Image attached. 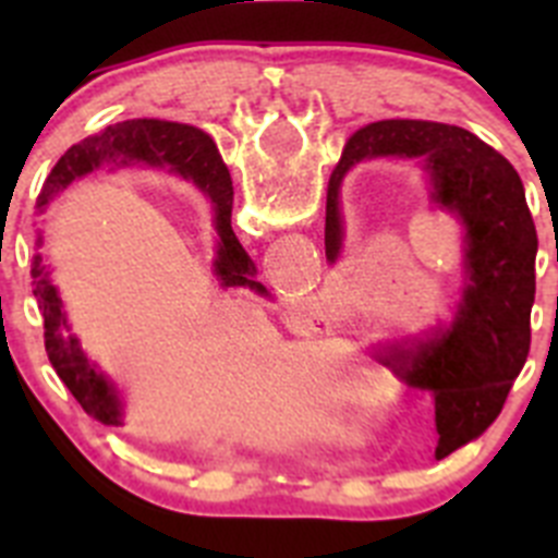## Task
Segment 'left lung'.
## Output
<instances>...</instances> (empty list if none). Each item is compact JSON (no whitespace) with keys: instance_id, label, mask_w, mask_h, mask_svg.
<instances>
[{"instance_id":"8db88e82","label":"left lung","mask_w":558,"mask_h":558,"mask_svg":"<svg viewBox=\"0 0 558 558\" xmlns=\"http://www.w3.org/2000/svg\"><path fill=\"white\" fill-rule=\"evenodd\" d=\"M377 156L422 161L433 198L466 229V290L452 327L418 352L391 349L379 357L405 386L433 393L436 456L445 458L495 422L529 360L539 248L534 218L514 167L472 131L383 120L354 133L329 179L324 245L332 263L340 251V179L354 161Z\"/></svg>"}]
</instances>
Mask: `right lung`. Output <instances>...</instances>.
<instances>
[{
    "mask_svg": "<svg viewBox=\"0 0 558 558\" xmlns=\"http://www.w3.org/2000/svg\"><path fill=\"white\" fill-rule=\"evenodd\" d=\"M131 161H150L161 165L170 161L175 170L192 179L201 190L206 192L218 211V234L220 251L215 270L223 279V284H248V288L263 293V284L251 282L248 276L254 274V263L236 243L234 231H231V206H234V186H231L229 167L220 159L215 142L204 131L192 125H179V122H161V120H131L108 125L106 131L95 133L75 145L56 170L49 172L47 184L38 195V206H47V201L56 192L66 190L77 175L95 172L102 165H131ZM36 276V299L38 310L44 315V347H47L49 363L63 379V386L72 391V397L81 402L88 416L100 418L102 425H120V402L117 393L111 391L106 379L88 366L83 357L77 340L69 335L66 318H63L61 299L58 290L49 284L47 274L41 268V256H36L33 265Z\"/></svg>",
    "mask_w": 558,
    "mask_h": 558,
    "instance_id": "right-lung-1",
    "label": "right lung"
}]
</instances>
